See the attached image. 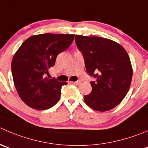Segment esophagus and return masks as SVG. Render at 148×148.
I'll return each instance as SVG.
<instances>
[{"label":"esophagus","instance_id":"34e87169","mask_svg":"<svg viewBox=\"0 0 148 148\" xmlns=\"http://www.w3.org/2000/svg\"><path fill=\"white\" fill-rule=\"evenodd\" d=\"M72 83H74V84H79L81 83L80 81H76V82H72Z\"/></svg>","mask_w":148,"mask_h":148}]
</instances>
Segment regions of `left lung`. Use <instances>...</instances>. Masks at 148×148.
Returning a JSON list of instances; mask_svg holds the SVG:
<instances>
[{"label": "left lung", "instance_id": "obj_1", "mask_svg": "<svg viewBox=\"0 0 148 148\" xmlns=\"http://www.w3.org/2000/svg\"><path fill=\"white\" fill-rule=\"evenodd\" d=\"M86 69L96 78L92 92L84 97L86 104L97 111H107L118 106L130 90L132 67L126 50L117 42L99 37L75 36Z\"/></svg>", "mask_w": 148, "mask_h": 148}]
</instances>
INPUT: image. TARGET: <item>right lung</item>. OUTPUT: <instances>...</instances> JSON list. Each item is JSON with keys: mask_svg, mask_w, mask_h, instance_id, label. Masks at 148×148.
<instances>
[{"mask_svg": "<svg viewBox=\"0 0 148 148\" xmlns=\"http://www.w3.org/2000/svg\"><path fill=\"white\" fill-rule=\"evenodd\" d=\"M74 34H45L27 38L14 54L11 63L16 91L25 104L36 110H46L56 104L61 90L67 82L48 78V69L56 57L70 46Z\"/></svg>", "mask_w": 148, "mask_h": 148, "instance_id": "obj_1", "label": "right lung"}]
</instances>
